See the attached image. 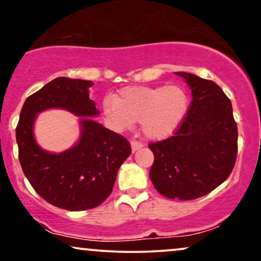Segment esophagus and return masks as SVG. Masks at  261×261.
<instances>
[{
	"label": "esophagus",
	"mask_w": 261,
	"mask_h": 261,
	"mask_svg": "<svg viewBox=\"0 0 261 261\" xmlns=\"http://www.w3.org/2000/svg\"><path fill=\"white\" fill-rule=\"evenodd\" d=\"M130 146H132V151H133V152H136L137 150H139V149H141V147H143V144H141L140 141H138V140H132L130 141Z\"/></svg>",
	"instance_id": "1"
}]
</instances>
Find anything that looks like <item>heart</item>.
<instances>
[{
    "mask_svg": "<svg viewBox=\"0 0 261 261\" xmlns=\"http://www.w3.org/2000/svg\"><path fill=\"white\" fill-rule=\"evenodd\" d=\"M188 105V94L179 86H136L106 99L104 111L117 127L129 128L139 121L144 136L160 140L179 127Z\"/></svg>",
    "mask_w": 261,
    "mask_h": 261,
    "instance_id": "b5f03b06",
    "label": "heart"
}]
</instances>
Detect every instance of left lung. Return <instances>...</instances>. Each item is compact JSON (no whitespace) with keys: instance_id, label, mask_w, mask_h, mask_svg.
Returning a JSON list of instances; mask_svg holds the SVG:
<instances>
[{"instance_id":"1","label":"left lung","mask_w":261,"mask_h":261,"mask_svg":"<svg viewBox=\"0 0 261 261\" xmlns=\"http://www.w3.org/2000/svg\"><path fill=\"white\" fill-rule=\"evenodd\" d=\"M188 114L172 137L149 144L155 161L150 179L167 198L195 199L229 178L237 156V124L230 99L217 83L188 72Z\"/></svg>"}]
</instances>
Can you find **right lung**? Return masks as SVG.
<instances>
[{
  "mask_svg": "<svg viewBox=\"0 0 261 261\" xmlns=\"http://www.w3.org/2000/svg\"><path fill=\"white\" fill-rule=\"evenodd\" d=\"M91 81L58 77L25 100L15 129L19 161L29 182L48 203L86 211L110 196L117 170L130 155L129 141L88 116L99 115L89 99ZM59 107L83 115L82 137L71 149L50 154L37 145L33 122L38 112Z\"/></svg>",
  "mask_w": 261,
  "mask_h": 261,
  "instance_id": "add662e5",
  "label": "right lung"
}]
</instances>
